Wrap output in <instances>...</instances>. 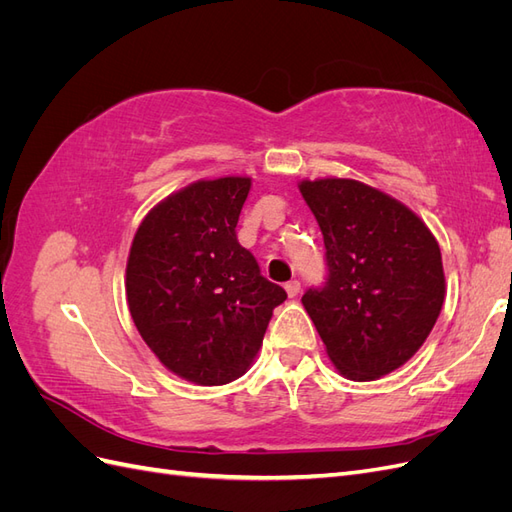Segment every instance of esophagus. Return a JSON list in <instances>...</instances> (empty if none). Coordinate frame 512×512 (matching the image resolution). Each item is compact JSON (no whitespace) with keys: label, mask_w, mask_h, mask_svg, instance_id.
<instances>
[{"label":"esophagus","mask_w":512,"mask_h":512,"mask_svg":"<svg viewBox=\"0 0 512 512\" xmlns=\"http://www.w3.org/2000/svg\"><path fill=\"white\" fill-rule=\"evenodd\" d=\"M284 288H286V292H288V297H290V299H294V297H297V294L301 292V284H299L297 280H292V282H288V284H286Z\"/></svg>","instance_id":"esophagus-1"}]
</instances>
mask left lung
Instances as JSON below:
<instances>
[{
  "label": "left lung",
  "instance_id": "1",
  "mask_svg": "<svg viewBox=\"0 0 512 512\" xmlns=\"http://www.w3.org/2000/svg\"><path fill=\"white\" fill-rule=\"evenodd\" d=\"M322 230L329 280L303 294L305 312L335 369L367 382L410 361L446 294L436 237L397 198L342 177L303 179Z\"/></svg>",
  "mask_w": 512,
  "mask_h": 512
}]
</instances>
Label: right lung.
I'll return each mask as SVG.
<instances>
[{
  "label": "right lung",
  "mask_w": 512,
  "mask_h": 512,
  "mask_svg": "<svg viewBox=\"0 0 512 512\" xmlns=\"http://www.w3.org/2000/svg\"><path fill=\"white\" fill-rule=\"evenodd\" d=\"M250 177L200 179L153 207L132 239L126 297L132 320L175 376L220 386L241 378L286 290L239 245Z\"/></svg>",
  "instance_id": "obj_1"
}]
</instances>
